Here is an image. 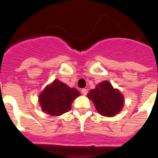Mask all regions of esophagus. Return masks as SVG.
<instances>
[{
    "mask_svg": "<svg viewBox=\"0 0 158 158\" xmlns=\"http://www.w3.org/2000/svg\"><path fill=\"white\" fill-rule=\"evenodd\" d=\"M88 92H89V90H88L87 89H82L81 90L82 94H84V95H86V94H88Z\"/></svg>",
    "mask_w": 158,
    "mask_h": 158,
    "instance_id": "obj_1",
    "label": "esophagus"
}]
</instances>
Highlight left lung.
Instances as JSON below:
<instances>
[{
	"mask_svg": "<svg viewBox=\"0 0 158 158\" xmlns=\"http://www.w3.org/2000/svg\"><path fill=\"white\" fill-rule=\"evenodd\" d=\"M87 96L94 102L98 112L107 117L118 114L125 103L123 94L119 89H114L107 80L97 84L96 88L91 89Z\"/></svg>",
	"mask_w": 158,
	"mask_h": 158,
	"instance_id": "left-lung-1",
	"label": "left lung"
}]
</instances>
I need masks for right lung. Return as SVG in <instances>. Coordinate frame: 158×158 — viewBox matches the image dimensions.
Wrapping results in <instances>:
<instances>
[{
	"instance_id": "add662e5",
	"label": "right lung",
	"mask_w": 158,
	"mask_h": 158,
	"mask_svg": "<svg viewBox=\"0 0 158 158\" xmlns=\"http://www.w3.org/2000/svg\"><path fill=\"white\" fill-rule=\"evenodd\" d=\"M80 96L74 88H69L58 79L45 87L38 95V102L42 110L50 115L58 116L69 111L74 99Z\"/></svg>"
}]
</instances>
